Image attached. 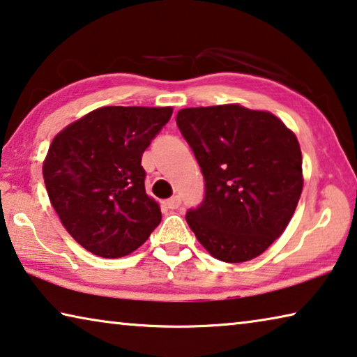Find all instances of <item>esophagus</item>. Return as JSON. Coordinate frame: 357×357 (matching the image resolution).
<instances>
[{
    "mask_svg": "<svg viewBox=\"0 0 357 357\" xmlns=\"http://www.w3.org/2000/svg\"><path fill=\"white\" fill-rule=\"evenodd\" d=\"M167 206L169 209H178L181 206V197L179 195H174L172 199L167 200Z\"/></svg>",
    "mask_w": 357,
    "mask_h": 357,
    "instance_id": "esophagus-1",
    "label": "esophagus"
}]
</instances>
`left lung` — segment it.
Segmentation results:
<instances>
[{
	"mask_svg": "<svg viewBox=\"0 0 357 357\" xmlns=\"http://www.w3.org/2000/svg\"><path fill=\"white\" fill-rule=\"evenodd\" d=\"M205 179L185 214L202 246L222 262L262 254L289 224L301 199L302 152L278 117L240 105L185 107L176 116Z\"/></svg>",
	"mask_w": 357,
	"mask_h": 357,
	"instance_id": "obj_1",
	"label": "left lung"
}]
</instances>
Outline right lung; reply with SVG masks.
Masks as SVG:
<instances>
[{
  "instance_id": "1",
  "label": "right lung",
  "mask_w": 357,
  "mask_h": 357,
  "mask_svg": "<svg viewBox=\"0 0 357 357\" xmlns=\"http://www.w3.org/2000/svg\"><path fill=\"white\" fill-rule=\"evenodd\" d=\"M172 114V107H98L50 144L43 165L50 203L68 234L95 256H127L160 224L141 157Z\"/></svg>"
}]
</instances>
